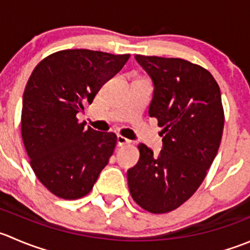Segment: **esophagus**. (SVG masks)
Instances as JSON below:
<instances>
[{"mask_svg":"<svg viewBox=\"0 0 250 250\" xmlns=\"http://www.w3.org/2000/svg\"><path fill=\"white\" fill-rule=\"evenodd\" d=\"M129 140L125 138L123 135H117V145L118 146H125V145L129 144Z\"/></svg>","mask_w":250,"mask_h":250,"instance_id":"obj_1","label":"esophagus"}]
</instances>
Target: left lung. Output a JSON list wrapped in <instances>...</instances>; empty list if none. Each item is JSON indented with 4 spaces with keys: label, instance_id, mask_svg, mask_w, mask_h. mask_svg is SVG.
Instances as JSON below:
<instances>
[{
    "label": "left lung",
    "instance_id": "obj_1",
    "mask_svg": "<svg viewBox=\"0 0 250 250\" xmlns=\"http://www.w3.org/2000/svg\"><path fill=\"white\" fill-rule=\"evenodd\" d=\"M154 94L150 117L164 129L162 150L138 145L140 157L128 169L132 198L152 214H165L189 199L204 181L221 143L224 107L209 71L182 58L135 55Z\"/></svg>",
    "mask_w": 250,
    "mask_h": 250
}]
</instances>
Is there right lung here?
Instances as JSON below:
<instances>
[{
	"instance_id": "1",
	"label": "right lung",
	"mask_w": 250,
	"mask_h": 250,
	"mask_svg": "<svg viewBox=\"0 0 250 250\" xmlns=\"http://www.w3.org/2000/svg\"><path fill=\"white\" fill-rule=\"evenodd\" d=\"M129 57L76 48L52 53L34 68L23 94L21 138L34 173L56 197L86 195L108 164L116 134L86 128L77 113Z\"/></svg>"
}]
</instances>
